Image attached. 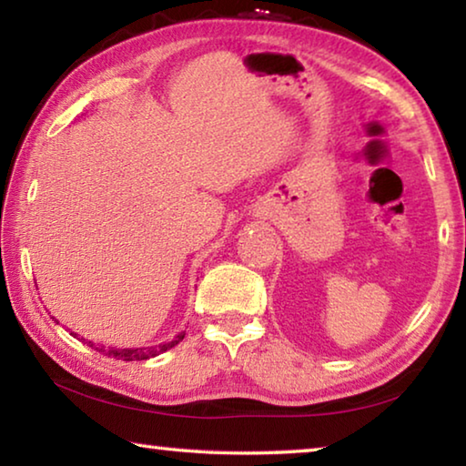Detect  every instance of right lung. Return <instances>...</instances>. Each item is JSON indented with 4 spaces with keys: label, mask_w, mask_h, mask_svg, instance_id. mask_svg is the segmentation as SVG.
<instances>
[{
    "label": "right lung",
    "mask_w": 466,
    "mask_h": 466,
    "mask_svg": "<svg viewBox=\"0 0 466 466\" xmlns=\"http://www.w3.org/2000/svg\"><path fill=\"white\" fill-rule=\"evenodd\" d=\"M72 334H74V332H72ZM74 337H76V334H74ZM183 337H186V334L181 332L179 337H175L173 340L165 342V345H158L157 349H155V347H148V349H113V347H109V349L101 347V349H98V347H96V350H98V353H103V355L116 357V360H124V361H144V360H148V357H157L158 353H165V350H169L171 347L177 345L179 340H183ZM82 340H84V339H82ZM84 342H86L88 347H95L90 340H84Z\"/></svg>",
    "instance_id": "1"
}]
</instances>
